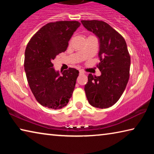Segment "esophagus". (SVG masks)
<instances>
[{
    "mask_svg": "<svg viewBox=\"0 0 154 154\" xmlns=\"http://www.w3.org/2000/svg\"><path fill=\"white\" fill-rule=\"evenodd\" d=\"M83 73H84V71H82V70H80V71H79V74H83Z\"/></svg>",
    "mask_w": 154,
    "mask_h": 154,
    "instance_id": "esophagus-1",
    "label": "esophagus"
}]
</instances>
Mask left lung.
Listing matches in <instances>:
<instances>
[{
    "label": "left lung",
    "mask_w": 154,
    "mask_h": 154,
    "mask_svg": "<svg viewBox=\"0 0 154 154\" xmlns=\"http://www.w3.org/2000/svg\"><path fill=\"white\" fill-rule=\"evenodd\" d=\"M88 30L99 40L97 65L100 76L89 74L85 92L88 102L96 108L113 106L121 97L130 77V56L127 45L120 34L103 21L82 20Z\"/></svg>",
    "instance_id": "1"
}]
</instances>
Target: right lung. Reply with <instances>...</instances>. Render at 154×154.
<instances>
[{"label":"right lung","instance_id":"add662e5","mask_svg":"<svg viewBox=\"0 0 154 154\" xmlns=\"http://www.w3.org/2000/svg\"><path fill=\"white\" fill-rule=\"evenodd\" d=\"M80 25L77 21L48 23L28 43L24 70L33 95L43 106L62 109L71 98L79 71L69 68L60 75L54 69L53 60L66 50L69 40Z\"/></svg>","mask_w":154,"mask_h":154}]
</instances>
